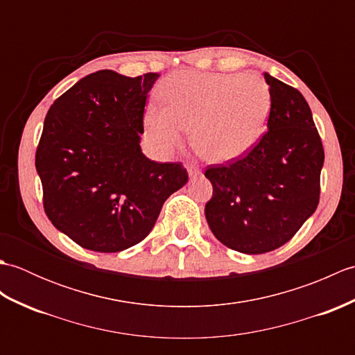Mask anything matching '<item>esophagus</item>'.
<instances>
[{
  "label": "esophagus",
  "instance_id": "1",
  "mask_svg": "<svg viewBox=\"0 0 355 355\" xmlns=\"http://www.w3.org/2000/svg\"><path fill=\"white\" fill-rule=\"evenodd\" d=\"M187 173H189V177H191V178L200 175L201 171H200V168H198V164H195V163L187 164Z\"/></svg>",
  "mask_w": 355,
  "mask_h": 355
}]
</instances>
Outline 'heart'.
<instances>
[{"instance_id":"1","label":"heart","mask_w":355,"mask_h":355,"mask_svg":"<svg viewBox=\"0 0 355 355\" xmlns=\"http://www.w3.org/2000/svg\"><path fill=\"white\" fill-rule=\"evenodd\" d=\"M164 103L145 111L149 137L164 153L182 145L193 125V145L212 162L250 150L266 131L271 108L267 82L254 74L180 71L160 85Z\"/></svg>"}]
</instances>
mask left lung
<instances>
[{"label": "left lung", "mask_w": 355, "mask_h": 355, "mask_svg": "<svg viewBox=\"0 0 355 355\" xmlns=\"http://www.w3.org/2000/svg\"><path fill=\"white\" fill-rule=\"evenodd\" d=\"M268 131L244 157L210 164L214 186L205 214L216 239L247 254L276 250L318 209L323 145L299 89L268 73Z\"/></svg>", "instance_id": "left-lung-1"}]
</instances>
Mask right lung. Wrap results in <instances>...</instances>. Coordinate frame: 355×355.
Listing matches in <instances>:
<instances>
[{
	"mask_svg": "<svg viewBox=\"0 0 355 355\" xmlns=\"http://www.w3.org/2000/svg\"><path fill=\"white\" fill-rule=\"evenodd\" d=\"M157 73L88 74L58 97L44 120L35 166L44 210L80 247L114 253L145 239L189 175L182 163L141 153L143 112Z\"/></svg>",
	"mask_w": 355,
	"mask_h": 355,
	"instance_id": "add662e5",
	"label": "right lung"
}]
</instances>
